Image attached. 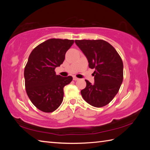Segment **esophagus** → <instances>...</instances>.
I'll use <instances>...</instances> for the list:
<instances>
[{
	"label": "esophagus",
	"mask_w": 150,
	"mask_h": 150,
	"mask_svg": "<svg viewBox=\"0 0 150 150\" xmlns=\"http://www.w3.org/2000/svg\"><path fill=\"white\" fill-rule=\"evenodd\" d=\"M73 80H74V81H78V80H79V79H78L77 77H73Z\"/></svg>",
	"instance_id": "esophagus-1"
}]
</instances>
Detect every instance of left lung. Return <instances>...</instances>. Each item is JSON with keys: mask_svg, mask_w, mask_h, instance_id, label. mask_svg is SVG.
<instances>
[{"mask_svg": "<svg viewBox=\"0 0 150 150\" xmlns=\"http://www.w3.org/2000/svg\"><path fill=\"white\" fill-rule=\"evenodd\" d=\"M75 42L87 57L88 67L95 69L94 84L85 80L87 86L81 91L83 99L95 107L108 105L122 83V60L112 45L105 40H81Z\"/></svg>", "mask_w": 150, "mask_h": 150, "instance_id": "left-lung-1", "label": "left lung"}]
</instances>
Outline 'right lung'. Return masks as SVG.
Masks as SVG:
<instances>
[{"mask_svg":"<svg viewBox=\"0 0 150 150\" xmlns=\"http://www.w3.org/2000/svg\"><path fill=\"white\" fill-rule=\"evenodd\" d=\"M70 40L49 39L35 47L30 54L24 69L27 95L35 107L44 112H52L63 99V87L71 82V76L55 74L65 54L73 44Z\"/></svg>","mask_w":150,"mask_h":150,"instance_id":"obj_1","label":"right lung"}]
</instances>
